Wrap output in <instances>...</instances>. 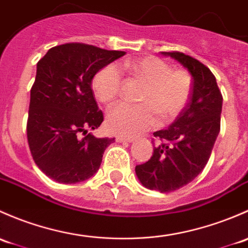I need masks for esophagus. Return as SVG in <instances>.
<instances>
[{
	"mask_svg": "<svg viewBox=\"0 0 248 248\" xmlns=\"http://www.w3.org/2000/svg\"><path fill=\"white\" fill-rule=\"evenodd\" d=\"M132 137H127V136H124V135H118V136H116V141L118 143H122V142H132Z\"/></svg>",
	"mask_w": 248,
	"mask_h": 248,
	"instance_id": "esophagus-1",
	"label": "esophagus"
}]
</instances>
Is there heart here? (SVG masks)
<instances>
[{"label": "heart", "mask_w": 248, "mask_h": 248, "mask_svg": "<svg viewBox=\"0 0 248 248\" xmlns=\"http://www.w3.org/2000/svg\"><path fill=\"white\" fill-rule=\"evenodd\" d=\"M122 68L143 81L145 87L139 98L142 104L119 103L109 108L106 124L112 131L127 136L140 135L156 125L155 111L162 121H170L188 103L192 78L186 71L172 70L167 63L153 56L125 61ZM122 83L121 69L116 64H108L95 74L92 86L96 99L107 104L118 96Z\"/></svg>", "instance_id": "obj_1"}]
</instances>
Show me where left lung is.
I'll list each match as a JSON object with an SVG mask.
<instances>
[{
	"instance_id": "obj_1",
	"label": "left lung",
	"mask_w": 248,
	"mask_h": 248,
	"mask_svg": "<svg viewBox=\"0 0 248 248\" xmlns=\"http://www.w3.org/2000/svg\"><path fill=\"white\" fill-rule=\"evenodd\" d=\"M179 62L192 76L190 101L168 129L154 132L161 143L153 156L136 166L144 187L172 192L191 183L205 167L219 132L222 94L210 69L183 52H161Z\"/></svg>"
}]
</instances>
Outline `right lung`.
<instances>
[{
	"label": "right lung",
	"instance_id": "right-lung-1",
	"mask_svg": "<svg viewBox=\"0 0 248 248\" xmlns=\"http://www.w3.org/2000/svg\"><path fill=\"white\" fill-rule=\"evenodd\" d=\"M124 55V51L69 43L50 48L38 62L27 140L35 165L48 178L76 184L98 172L104 152L114 139H98L88 132L104 121L92 81L100 69Z\"/></svg>",
	"mask_w": 248,
	"mask_h": 248
}]
</instances>
